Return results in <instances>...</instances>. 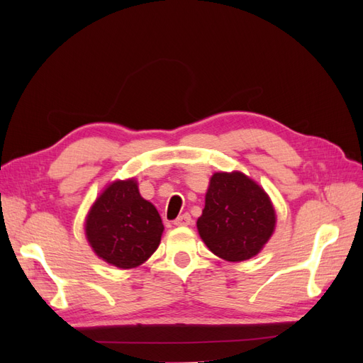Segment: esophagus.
<instances>
[{
    "mask_svg": "<svg viewBox=\"0 0 363 363\" xmlns=\"http://www.w3.org/2000/svg\"><path fill=\"white\" fill-rule=\"evenodd\" d=\"M192 223V218L189 213H184V215H180L177 219H174V224L179 225V227H184V225H191Z\"/></svg>",
    "mask_w": 363,
    "mask_h": 363,
    "instance_id": "esophagus-1",
    "label": "esophagus"
}]
</instances>
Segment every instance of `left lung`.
Wrapping results in <instances>:
<instances>
[{
	"instance_id": "1",
	"label": "left lung",
	"mask_w": 363,
	"mask_h": 363,
	"mask_svg": "<svg viewBox=\"0 0 363 363\" xmlns=\"http://www.w3.org/2000/svg\"><path fill=\"white\" fill-rule=\"evenodd\" d=\"M199 233L213 255L242 262L263 248L276 227L269 196L242 172H216L206 194Z\"/></svg>"
}]
</instances>
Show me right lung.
I'll return each mask as SVG.
<instances>
[{
	"label": "right lung",
	"instance_id": "add662e5",
	"mask_svg": "<svg viewBox=\"0 0 363 363\" xmlns=\"http://www.w3.org/2000/svg\"><path fill=\"white\" fill-rule=\"evenodd\" d=\"M84 230L98 257L128 269L157 250L163 224L156 207L142 199L131 179L107 186L87 215Z\"/></svg>",
	"mask_w": 363,
	"mask_h": 363
}]
</instances>
